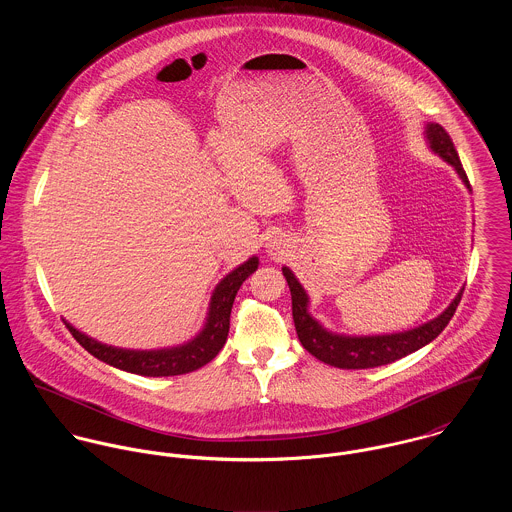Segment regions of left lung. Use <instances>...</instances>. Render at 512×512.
Returning a JSON list of instances; mask_svg holds the SVG:
<instances>
[{
    "label": "left lung",
    "instance_id": "8db88e82",
    "mask_svg": "<svg viewBox=\"0 0 512 512\" xmlns=\"http://www.w3.org/2000/svg\"><path fill=\"white\" fill-rule=\"evenodd\" d=\"M428 140L432 149L455 167L459 177L471 189L467 173L459 161L457 149L453 146L449 134L439 124H428ZM282 272L292 292L293 323L303 349L311 353L315 359H319L321 363L337 366V368H374V366L388 365L422 349L424 345L432 343L447 327L463 295L461 290L439 317L430 323H424L422 327H416L404 333H394V335L343 337V335L327 333L315 319L309 317L307 295L303 292V288L295 280L290 268H282Z\"/></svg>",
    "mask_w": 512,
    "mask_h": 512
}]
</instances>
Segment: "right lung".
Returning a JSON list of instances; mask_svg holds the SVG:
<instances>
[{"label":"right lung","instance_id":"1","mask_svg":"<svg viewBox=\"0 0 512 512\" xmlns=\"http://www.w3.org/2000/svg\"><path fill=\"white\" fill-rule=\"evenodd\" d=\"M258 268V258H250L242 266H238L234 272H230L215 290L209 321L203 333L177 349L169 351H124L106 347L94 339H88L86 335L78 333L74 327L67 323V329L73 333L74 339L80 347H84L92 357L100 359L106 365L116 366L134 374L142 376H175V374H187L201 366L211 363L219 355L222 345L228 337L230 327V309L234 303V297L240 290L242 282L254 274Z\"/></svg>","mask_w":512,"mask_h":512}]
</instances>
